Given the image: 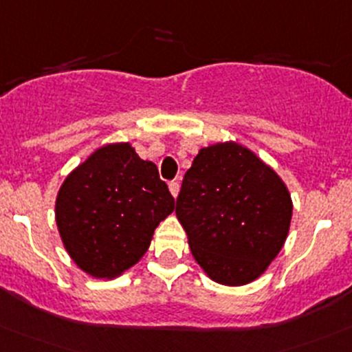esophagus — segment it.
Instances as JSON below:
<instances>
[{
	"instance_id": "34e87169",
	"label": "esophagus",
	"mask_w": 352,
	"mask_h": 352,
	"mask_svg": "<svg viewBox=\"0 0 352 352\" xmlns=\"http://www.w3.org/2000/svg\"><path fill=\"white\" fill-rule=\"evenodd\" d=\"M169 190H170V193H173V197H178L179 183L178 182H170L169 183Z\"/></svg>"
}]
</instances>
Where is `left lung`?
<instances>
[{"label": "left lung", "mask_w": 352, "mask_h": 352, "mask_svg": "<svg viewBox=\"0 0 352 352\" xmlns=\"http://www.w3.org/2000/svg\"><path fill=\"white\" fill-rule=\"evenodd\" d=\"M193 257L223 285L264 273L289 233L292 200L278 174L236 143L207 146L193 159L176 199Z\"/></svg>", "instance_id": "1"}]
</instances>
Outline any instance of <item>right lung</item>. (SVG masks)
Segmentation results:
<instances>
[{
	"instance_id": "obj_1",
	"label": "right lung",
	"mask_w": 352,
	"mask_h": 352,
	"mask_svg": "<svg viewBox=\"0 0 352 352\" xmlns=\"http://www.w3.org/2000/svg\"><path fill=\"white\" fill-rule=\"evenodd\" d=\"M55 210L74 263L96 278H113L146 252L153 230L174 210V197L155 164L116 143L67 176Z\"/></svg>"
}]
</instances>
